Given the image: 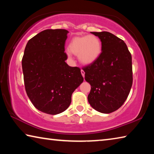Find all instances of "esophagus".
<instances>
[{"instance_id":"obj_1","label":"esophagus","mask_w":154,"mask_h":154,"mask_svg":"<svg viewBox=\"0 0 154 154\" xmlns=\"http://www.w3.org/2000/svg\"><path fill=\"white\" fill-rule=\"evenodd\" d=\"M81 72H82V76L83 77H85V72H84V71H83V70H82V71H81Z\"/></svg>"}]
</instances>
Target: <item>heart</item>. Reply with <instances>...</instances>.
Returning a JSON list of instances; mask_svg holds the SVG:
<instances>
[{"instance_id": "heart-1", "label": "heart", "mask_w": 154, "mask_h": 154, "mask_svg": "<svg viewBox=\"0 0 154 154\" xmlns=\"http://www.w3.org/2000/svg\"><path fill=\"white\" fill-rule=\"evenodd\" d=\"M101 48V42L97 36L85 35L72 38L69 43V50L75 55H78L82 63L90 64L100 56Z\"/></svg>"}]
</instances>
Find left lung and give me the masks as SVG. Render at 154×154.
<instances>
[{
  "instance_id": "8db88e82",
  "label": "left lung",
  "mask_w": 154,
  "mask_h": 154,
  "mask_svg": "<svg viewBox=\"0 0 154 154\" xmlns=\"http://www.w3.org/2000/svg\"><path fill=\"white\" fill-rule=\"evenodd\" d=\"M101 41V53L96 60L82 68L90 83V105L103 113L121 107L132 85V56L123 40L109 32H92Z\"/></svg>"
}]
</instances>
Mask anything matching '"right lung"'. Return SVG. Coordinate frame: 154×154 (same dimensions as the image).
<instances>
[{
	"mask_svg": "<svg viewBox=\"0 0 154 154\" xmlns=\"http://www.w3.org/2000/svg\"><path fill=\"white\" fill-rule=\"evenodd\" d=\"M68 33L64 29L42 31L28 41L22 58L26 92L33 105L48 114L66 110L83 81L79 68L65 62Z\"/></svg>",
	"mask_w": 154,
	"mask_h": 154,
	"instance_id": "add662e5",
	"label": "right lung"
}]
</instances>
